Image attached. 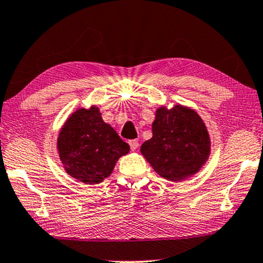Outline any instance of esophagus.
I'll return each instance as SVG.
<instances>
[{
  "instance_id": "esophagus-1",
  "label": "esophagus",
  "mask_w": 263,
  "mask_h": 263,
  "mask_svg": "<svg viewBox=\"0 0 263 263\" xmlns=\"http://www.w3.org/2000/svg\"><path fill=\"white\" fill-rule=\"evenodd\" d=\"M128 144H129V146H131L132 150L138 149V146H139V143H138L137 139H132V141L128 142Z\"/></svg>"
}]
</instances>
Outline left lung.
Instances as JSON below:
<instances>
[{"label":"left lung","instance_id":"1","mask_svg":"<svg viewBox=\"0 0 263 263\" xmlns=\"http://www.w3.org/2000/svg\"><path fill=\"white\" fill-rule=\"evenodd\" d=\"M141 153L157 174L179 181L197 173L211 154V139L201 117L190 108L177 104L160 107L153 122V137Z\"/></svg>","mask_w":263,"mask_h":263}]
</instances>
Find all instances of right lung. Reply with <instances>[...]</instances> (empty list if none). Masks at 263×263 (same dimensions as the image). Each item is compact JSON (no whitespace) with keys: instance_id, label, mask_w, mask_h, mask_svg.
Segmentation results:
<instances>
[{"instance_id":"add662e5","label":"right lung","mask_w":263,"mask_h":263,"mask_svg":"<svg viewBox=\"0 0 263 263\" xmlns=\"http://www.w3.org/2000/svg\"><path fill=\"white\" fill-rule=\"evenodd\" d=\"M65 171L85 184H99L111 174L129 145L102 120L99 108H80L67 119L58 138Z\"/></svg>"}]
</instances>
